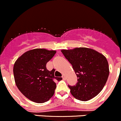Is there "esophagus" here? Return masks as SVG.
Instances as JSON below:
<instances>
[{"label": "esophagus", "instance_id": "esophagus-1", "mask_svg": "<svg viewBox=\"0 0 121 121\" xmlns=\"http://www.w3.org/2000/svg\"><path fill=\"white\" fill-rule=\"evenodd\" d=\"M62 78H63V79L64 80H65L66 79V77H65V76L64 75H63L62 76Z\"/></svg>", "mask_w": 121, "mask_h": 121}]
</instances>
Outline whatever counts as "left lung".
Wrapping results in <instances>:
<instances>
[{"label": "left lung", "instance_id": "8db88e82", "mask_svg": "<svg viewBox=\"0 0 121 121\" xmlns=\"http://www.w3.org/2000/svg\"><path fill=\"white\" fill-rule=\"evenodd\" d=\"M61 52L72 65L78 78L75 85H68L72 96L84 101L97 96L105 86L110 72L105 57L86 48L64 49Z\"/></svg>", "mask_w": 121, "mask_h": 121}]
</instances>
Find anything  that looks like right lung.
<instances>
[{"label":"right lung","mask_w":121,"mask_h":121,"mask_svg":"<svg viewBox=\"0 0 121 121\" xmlns=\"http://www.w3.org/2000/svg\"><path fill=\"white\" fill-rule=\"evenodd\" d=\"M56 53L55 50L35 49L24 53L15 62L13 73L19 91L29 100L43 103L49 100L56 88L55 69L49 71L46 64Z\"/></svg>","instance_id":"obj_1"}]
</instances>
